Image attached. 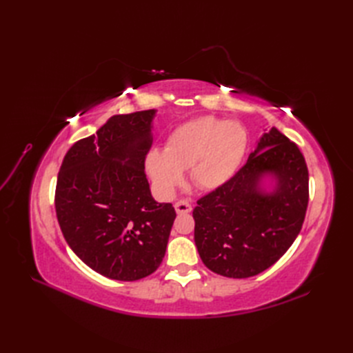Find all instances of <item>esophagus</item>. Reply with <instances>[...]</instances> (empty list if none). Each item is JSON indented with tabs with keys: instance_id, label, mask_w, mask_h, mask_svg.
<instances>
[{
	"instance_id": "obj_1",
	"label": "esophagus",
	"mask_w": 353,
	"mask_h": 353,
	"mask_svg": "<svg viewBox=\"0 0 353 353\" xmlns=\"http://www.w3.org/2000/svg\"><path fill=\"white\" fill-rule=\"evenodd\" d=\"M175 210L179 215H184V213H188L191 210V203L187 199H181L175 203Z\"/></svg>"
}]
</instances>
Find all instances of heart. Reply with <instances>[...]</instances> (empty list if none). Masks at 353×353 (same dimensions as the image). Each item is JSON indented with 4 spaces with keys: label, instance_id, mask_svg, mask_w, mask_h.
I'll use <instances>...</instances> for the list:
<instances>
[{
    "label": "heart",
    "instance_id": "b5f03b06",
    "mask_svg": "<svg viewBox=\"0 0 353 353\" xmlns=\"http://www.w3.org/2000/svg\"><path fill=\"white\" fill-rule=\"evenodd\" d=\"M245 145L248 137L239 123L210 116L197 117L170 132L165 152L160 148L147 152L145 172L156 193L166 199L175 193L187 169L196 187L213 190L236 172Z\"/></svg>",
    "mask_w": 353,
    "mask_h": 353
}]
</instances>
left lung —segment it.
<instances>
[{
  "label": "left lung",
  "mask_w": 353,
  "mask_h": 353,
  "mask_svg": "<svg viewBox=\"0 0 353 353\" xmlns=\"http://www.w3.org/2000/svg\"><path fill=\"white\" fill-rule=\"evenodd\" d=\"M266 176L274 181L270 192L261 185ZM307 200L303 154L271 128L236 175L197 200L194 241L203 263L228 279L268 270L301 232Z\"/></svg>",
  "instance_id": "8db88e82"
}]
</instances>
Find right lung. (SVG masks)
Instances as JSON below:
<instances>
[{
  "instance_id": "right-lung-1",
  "label": "right lung",
  "mask_w": 353,
  "mask_h": 353,
  "mask_svg": "<svg viewBox=\"0 0 353 353\" xmlns=\"http://www.w3.org/2000/svg\"><path fill=\"white\" fill-rule=\"evenodd\" d=\"M156 110L114 114L66 153L56 213L70 249L110 280L135 281L162 263L175 209L157 203L144 172Z\"/></svg>"
}]
</instances>
